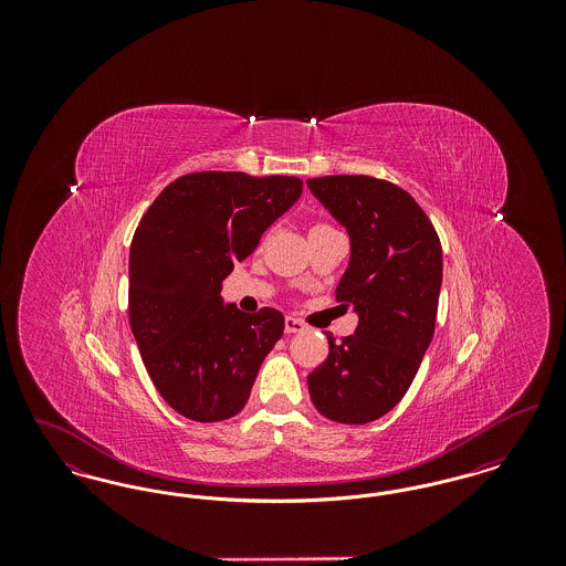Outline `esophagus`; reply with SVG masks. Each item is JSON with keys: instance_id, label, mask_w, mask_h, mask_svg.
Here are the masks:
<instances>
[{"instance_id": "esophagus-1", "label": "esophagus", "mask_w": 566, "mask_h": 566, "mask_svg": "<svg viewBox=\"0 0 566 566\" xmlns=\"http://www.w3.org/2000/svg\"><path fill=\"white\" fill-rule=\"evenodd\" d=\"M284 328H286V333H303V331H305V324L301 323L298 318L286 316V321H284Z\"/></svg>"}]
</instances>
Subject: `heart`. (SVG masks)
Returning a JSON list of instances; mask_svg holds the SVG:
<instances>
[{
    "instance_id": "1",
    "label": "heart",
    "mask_w": 566,
    "mask_h": 566,
    "mask_svg": "<svg viewBox=\"0 0 566 566\" xmlns=\"http://www.w3.org/2000/svg\"><path fill=\"white\" fill-rule=\"evenodd\" d=\"M316 227H323V224H316Z\"/></svg>"
}]
</instances>
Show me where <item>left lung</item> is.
I'll use <instances>...</instances> for the list:
<instances>
[{"label":"left lung","mask_w":566,"mask_h":566,"mask_svg":"<svg viewBox=\"0 0 566 566\" xmlns=\"http://www.w3.org/2000/svg\"><path fill=\"white\" fill-rule=\"evenodd\" d=\"M350 238L335 295L358 326L307 376L314 407L342 424H367L403 399L431 346L441 291V243L429 216L403 189L369 176L307 180Z\"/></svg>","instance_id":"obj_1"}]
</instances>
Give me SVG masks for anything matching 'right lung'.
<instances>
[{
	"label": "right lung",
	"mask_w": 566,
	"mask_h": 566,
	"mask_svg": "<svg viewBox=\"0 0 566 566\" xmlns=\"http://www.w3.org/2000/svg\"><path fill=\"white\" fill-rule=\"evenodd\" d=\"M301 190L295 176L199 171L142 216L129 250V323L148 376L180 416L220 422L248 403L284 316L273 307L243 314L220 291Z\"/></svg>",
	"instance_id": "right-lung-1"
}]
</instances>
